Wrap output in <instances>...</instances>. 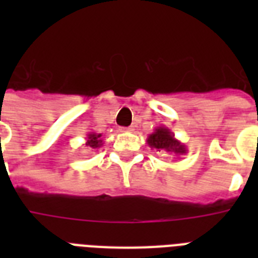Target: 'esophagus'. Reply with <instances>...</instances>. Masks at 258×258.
Wrapping results in <instances>:
<instances>
[{
  "label": "esophagus",
  "mask_w": 258,
  "mask_h": 258,
  "mask_svg": "<svg viewBox=\"0 0 258 258\" xmlns=\"http://www.w3.org/2000/svg\"><path fill=\"white\" fill-rule=\"evenodd\" d=\"M133 127H121L119 131H120V133H127V131H133Z\"/></svg>",
  "instance_id": "obj_1"
}]
</instances>
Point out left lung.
Returning <instances> with one entry per match:
<instances>
[{"label": "left lung", "instance_id": "obj_1", "mask_svg": "<svg viewBox=\"0 0 258 258\" xmlns=\"http://www.w3.org/2000/svg\"><path fill=\"white\" fill-rule=\"evenodd\" d=\"M147 143L151 149H157L159 151L165 150V151L172 154V155H176V157L187 153L186 145L180 143L175 138V135L170 131V128L163 127V125L157 127L153 134H150L149 138H147Z\"/></svg>", "mask_w": 258, "mask_h": 258}]
</instances>
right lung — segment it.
Instances as JSON below:
<instances>
[{
  "mask_svg": "<svg viewBox=\"0 0 258 258\" xmlns=\"http://www.w3.org/2000/svg\"><path fill=\"white\" fill-rule=\"evenodd\" d=\"M86 146L91 149H100L103 146V139H101V134L96 133H88L86 137Z\"/></svg>",
  "mask_w": 258,
  "mask_h": 258,
  "instance_id": "right-lung-1",
  "label": "right lung"
}]
</instances>
